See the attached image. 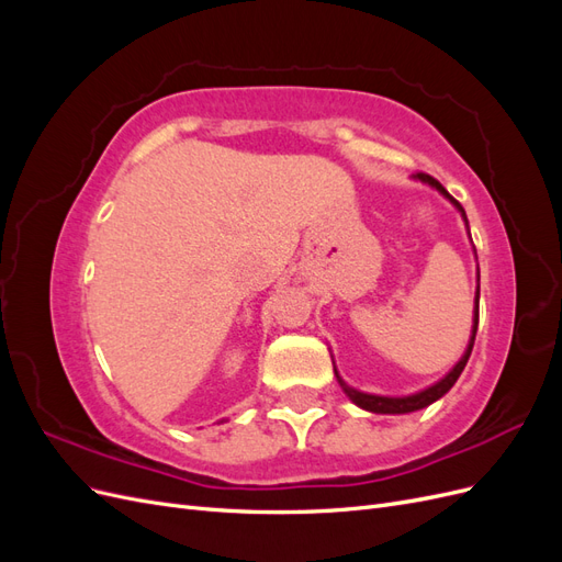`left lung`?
<instances>
[{"mask_svg": "<svg viewBox=\"0 0 562 562\" xmlns=\"http://www.w3.org/2000/svg\"><path fill=\"white\" fill-rule=\"evenodd\" d=\"M415 178H417V180H422V182L431 184L434 190H438V192L443 194L446 199H450L452 206H454L459 213H462L464 223H467V213H464V209H462V203H459L454 196H450L443 184H440L436 178H431V176H427V173H417ZM479 281H481V277H479ZM479 300H481V285L475 288V310H473V328H471L469 347H467V351H464L462 359L457 361V366L448 372V375H446L443 380L436 382V384H431V386H427V389H422V391H417V394H411V396H375V394H363V391H356V389L347 386V384H345V380L339 378V375H337V370H335L337 382L342 384L345 394H347L356 405L363 407V411H368V413H378V415H405V413H415V411H422V407L431 405V403H434V401H438L440 396H446L448 391L452 389V384L457 382V378L462 375V370H464V366H467V361H469V356H471L473 339H475V330H479Z\"/></svg>", "mask_w": 562, "mask_h": 562, "instance_id": "left-lung-1", "label": "left lung"}]
</instances>
